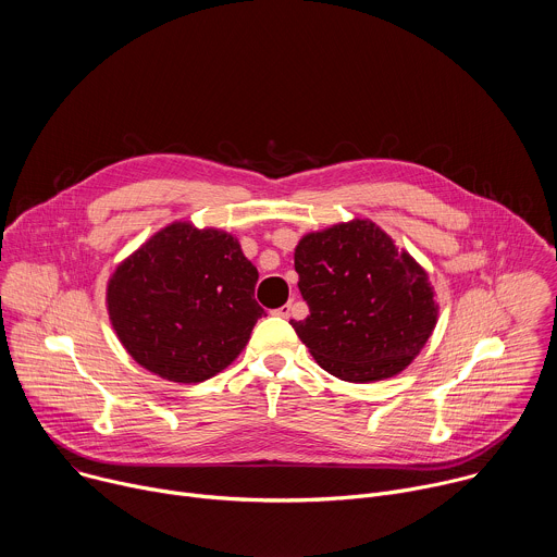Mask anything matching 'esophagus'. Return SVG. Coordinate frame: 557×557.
<instances>
[{"mask_svg":"<svg viewBox=\"0 0 557 557\" xmlns=\"http://www.w3.org/2000/svg\"><path fill=\"white\" fill-rule=\"evenodd\" d=\"M290 310H293V304H284V306L275 308L273 312H275L277 317H284V320H286V317H290Z\"/></svg>","mask_w":557,"mask_h":557,"instance_id":"34e87169","label":"esophagus"}]
</instances>
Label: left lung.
<instances>
[{
  "instance_id": "8db88e82",
  "label": "left lung",
  "mask_w": 557,
  "mask_h": 557,
  "mask_svg": "<svg viewBox=\"0 0 557 557\" xmlns=\"http://www.w3.org/2000/svg\"><path fill=\"white\" fill-rule=\"evenodd\" d=\"M295 271L310 314L290 326L314 361L344 381L401 372L436 326L428 273L368 220L304 235Z\"/></svg>"
}]
</instances>
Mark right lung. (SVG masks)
<instances>
[{
  "mask_svg": "<svg viewBox=\"0 0 557 557\" xmlns=\"http://www.w3.org/2000/svg\"><path fill=\"white\" fill-rule=\"evenodd\" d=\"M258 269L233 235L176 222L129 256L108 284V310L125 350L149 372L200 383L247 346L264 308Z\"/></svg>",
  "mask_w": 557,
  "mask_h": 557,
  "instance_id": "1",
  "label": "right lung"
}]
</instances>
